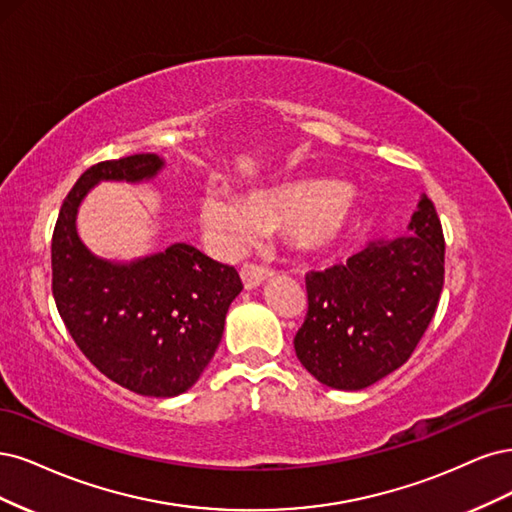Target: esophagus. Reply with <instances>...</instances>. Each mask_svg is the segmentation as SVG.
<instances>
[{"mask_svg": "<svg viewBox=\"0 0 512 512\" xmlns=\"http://www.w3.org/2000/svg\"><path fill=\"white\" fill-rule=\"evenodd\" d=\"M270 274H272V270L266 266H259V263H244V266L240 268V276H242V283L246 289L257 287L261 280H266Z\"/></svg>", "mask_w": 512, "mask_h": 512, "instance_id": "1", "label": "esophagus"}]
</instances>
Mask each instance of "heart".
I'll use <instances>...</instances> for the list:
<instances>
[{
  "label": "heart",
  "instance_id": "heart-1",
  "mask_svg": "<svg viewBox=\"0 0 512 512\" xmlns=\"http://www.w3.org/2000/svg\"><path fill=\"white\" fill-rule=\"evenodd\" d=\"M355 217V195L334 183H306L253 193L242 200L221 189H208L200 202V221L225 251L240 253L261 238L266 225H285L302 249L336 244Z\"/></svg>",
  "mask_w": 512,
  "mask_h": 512
}]
</instances>
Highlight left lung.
Returning <instances> with one entry per match:
<instances>
[{
	"label": "left lung",
	"mask_w": 512,
	"mask_h": 512,
	"mask_svg": "<svg viewBox=\"0 0 512 512\" xmlns=\"http://www.w3.org/2000/svg\"><path fill=\"white\" fill-rule=\"evenodd\" d=\"M410 229V238L370 240L346 263L306 274L308 310L293 346L319 383L364 389L417 349L444 285V234L427 195Z\"/></svg>",
	"instance_id": "8db88e82"
}]
</instances>
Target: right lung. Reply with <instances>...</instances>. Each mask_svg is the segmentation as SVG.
<instances>
[{
  "instance_id": "add662e5",
  "label": "right lung",
  "mask_w": 512,
  "mask_h": 512,
  "mask_svg": "<svg viewBox=\"0 0 512 512\" xmlns=\"http://www.w3.org/2000/svg\"><path fill=\"white\" fill-rule=\"evenodd\" d=\"M155 153L91 166L65 195L53 229V298L70 336L117 385L153 398L187 391L210 364L229 304L242 291L234 266L172 244L131 266L93 257L76 234V208L97 180H142L159 172Z\"/></svg>"
}]
</instances>
